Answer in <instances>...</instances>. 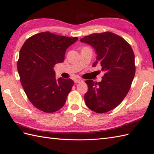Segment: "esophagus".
I'll return each mask as SVG.
<instances>
[{
	"instance_id": "34e87169",
	"label": "esophagus",
	"mask_w": 154,
	"mask_h": 154,
	"mask_svg": "<svg viewBox=\"0 0 154 154\" xmlns=\"http://www.w3.org/2000/svg\"><path fill=\"white\" fill-rule=\"evenodd\" d=\"M74 82L75 83H83V80L81 79H75L74 80Z\"/></svg>"
}]
</instances>
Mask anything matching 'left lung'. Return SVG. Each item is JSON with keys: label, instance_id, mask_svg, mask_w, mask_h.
<instances>
[{"label": "left lung", "instance_id": "1", "mask_svg": "<svg viewBox=\"0 0 154 154\" xmlns=\"http://www.w3.org/2000/svg\"><path fill=\"white\" fill-rule=\"evenodd\" d=\"M91 45L96 52L92 66L100 63L104 72L100 82L87 80L86 105L98 113H106L119 106L125 98L135 74L134 54L131 45L112 32L93 33L80 39Z\"/></svg>", "mask_w": 154, "mask_h": 154}]
</instances>
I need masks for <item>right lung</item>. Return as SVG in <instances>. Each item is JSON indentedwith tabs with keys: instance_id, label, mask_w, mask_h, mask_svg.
<instances>
[{
	"instance_id": "1",
	"label": "right lung",
	"mask_w": 154,
	"mask_h": 154,
	"mask_svg": "<svg viewBox=\"0 0 154 154\" xmlns=\"http://www.w3.org/2000/svg\"><path fill=\"white\" fill-rule=\"evenodd\" d=\"M77 39L46 31L27 38L21 47L17 63L20 82L39 110L53 113L65 104L74 82L62 77L57 80L53 67L63 62L67 48Z\"/></svg>"
}]
</instances>
